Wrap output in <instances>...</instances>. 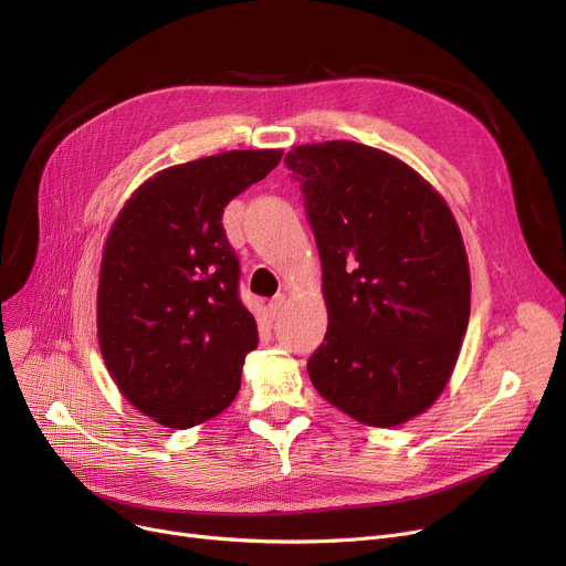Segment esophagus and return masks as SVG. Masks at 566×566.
Returning <instances> with one entry per match:
<instances>
[{"instance_id": "1", "label": "esophagus", "mask_w": 566, "mask_h": 566, "mask_svg": "<svg viewBox=\"0 0 566 566\" xmlns=\"http://www.w3.org/2000/svg\"><path fill=\"white\" fill-rule=\"evenodd\" d=\"M284 303H286V295H284V293H277L275 298H273L271 303H268V314H271V318H277V316L282 314Z\"/></svg>"}]
</instances>
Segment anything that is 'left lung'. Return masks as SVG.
<instances>
[{
    "instance_id": "1",
    "label": "left lung",
    "mask_w": 566,
    "mask_h": 566,
    "mask_svg": "<svg viewBox=\"0 0 566 566\" xmlns=\"http://www.w3.org/2000/svg\"><path fill=\"white\" fill-rule=\"evenodd\" d=\"M323 268L328 333L307 360L316 392L369 427H397L444 390L470 318L463 238L444 199L358 142L295 146Z\"/></svg>"
}]
</instances>
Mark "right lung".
Segmentation results:
<instances>
[{"label":"right lung","instance_id":"add662e5","mask_svg":"<svg viewBox=\"0 0 566 566\" xmlns=\"http://www.w3.org/2000/svg\"><path fill=\"white\" fill-rule=\"evenodd\" d=\"M280 160L277 148H263L163 169L112 224L98 282L101 353L124 397L169 429L216 418L241 390L259 335L222 213Z\"/></svg>","mask_w":566,"mask_h":566}]
</instances>
